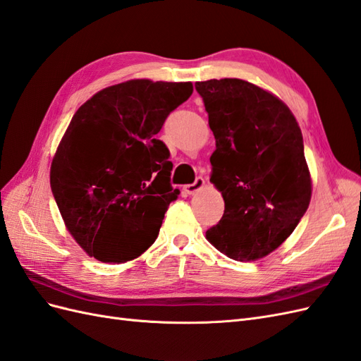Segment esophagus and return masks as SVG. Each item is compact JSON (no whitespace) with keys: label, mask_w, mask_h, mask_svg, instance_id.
<instances>
[{"label":"esophagus","mask_w":361,"mask_h":361,"mask_svg":"<svg viewBox=\"0 0 361 361\" xmlns=\"http://www.w3.org/2000/svg\"><path fill=\"white\" fill-rule=\"evenodd\" d=\"M203 185H204V179L203 178H196V180H194L192 183L183 185V191L187 194H194L196 191H199L200 188H203Z\"/></svg>","instance_id":"esophagus-1"}]
</instances>
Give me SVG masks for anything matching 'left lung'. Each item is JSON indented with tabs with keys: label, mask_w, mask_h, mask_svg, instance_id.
Masks as SVG:
<instances>
[{
	"label": "left lung",
	"mask_w": 361,
	"mask_h": 361,
	"mask_svg": "<svg viewBox=\"0 0 361 361\" xmlns=\"http://www.w3.org/2000/svg\"><path fill=\"white\" fill-rule=\"evenodd\" d=\"M216 138L211 182L225 212L207 240L240 261L264 258L295 231L311 178L295 115L278 97L240 79L197 82Z\"/></svg>",
	"instance_id": "1"
}]
</instances>
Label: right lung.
Instances as JSON below:
<instances>
[{"instance_id": "1", "label": "right lung", "mask_w": 361, "mask_h": 361, "mask_svg": "<svg viewBox=\"0 0 361 361\" xmlns=\"http://www.w3.org/2000/svg\"><path fill=\"white\" fill-rule=\"evenodd\" d=\"M191 82L136 79L104 87L83 103L51 162L50 183L62 219L90 257L138 258L158 238L179 190L170 152L157 138Z\"/></svg>"}]
</instances>
